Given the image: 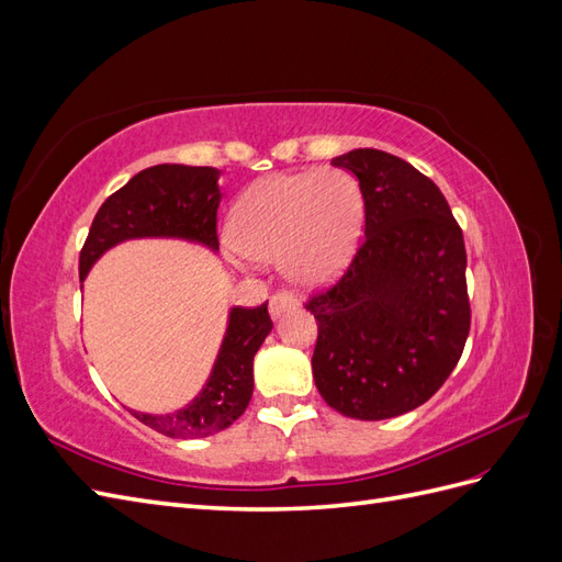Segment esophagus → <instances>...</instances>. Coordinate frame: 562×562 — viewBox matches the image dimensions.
<instances>
[{
	"instance_id": "34e87169",
	"label": "esophagus",
	"mask_w": 562,
	"mask_h": 562,
	"mask_svg": "<svg viewBox=\"0 0 562 562\" xmlns=\"http://www.w3.org/2000/svg\"><path fill=\"white\" fill-rule=\"evenodd\" d=\"M297 304H300L297 295H293L291 291H279L277 295H271V300H269V314H271V318H279L283 312L295 310Z\"/></svg>"
}]
</instances>
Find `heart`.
<instances>
[{"instance_id": "b5f03b06", "label": "heart", "mask_w": 562, "mask_h": 562, "mask_svg": "<svg viewBox=\"0 0 562 562\" xmlns=\"http://www.w3.org/2000/svg\"><path fill=\"white\" fill-rule=\"evenodd\" d=\"M361 229V187L342 168L262 178L229 215V244L241 258L281 260L283 274L307 288L342 274Z\"/></svg>"}]
</instances>
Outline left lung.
<instances>
[{"label":"left lung","mask_w":562,"mask_h":562,"mask_svg":"<svg viewBox=\"0 0 562 562\" xmlns=\"http://www.w3.org/2000/svg\"><path fill=\"white\" fill-rule=\"evenodd\" d=\"M359 180L366 239L345 277L304 307L318 323V394L345 417L411 413L464 351L471 307L464 236L434 180L382 149L335 157Z\"/></svg>","instance_id":"left-lung-1"}]
</instances>
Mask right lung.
Returning a JSON list of instances; mask_svg holds the SVG:
<instances>
[{"label": "right lung", "instance_id": "add662e5", "mask_svg": "<svg viewBox=\"0 0 562 562\" xmlns=\"http://www.w3.org/2000/svg\"><path fill=\"white\" fill-rule=\"evenodd\" d=\"M220 171L213 166L159 164L133 176L98 209L79 255L83 281L98 258L128 239H184L217 250ZM267 302L234 307L211 375L184 407L168 415L131 411L135 419L171 438H206L244 415L252 396V359L271 333Z\"/></svg>", "mask_w": 562, "mask_h": 562}]
</instances>
